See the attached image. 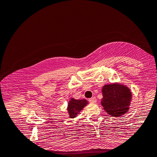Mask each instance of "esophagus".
<instances>
[{"label":"esophagus","instance_id":"esophagus-1","mask_svg":"<svg viewBox=\"0 0 157 157\" xmlns=\"http://www.w3.org/2000/svg\"><path fill=\"white\" fill-rule=\"evenodd\" d=\"M89 101H90V103H95L96 102V98H95V97H93L92 98H90L89 99Z\"/></svg>","mask_w":157,"mask_h":157}]
</instances>
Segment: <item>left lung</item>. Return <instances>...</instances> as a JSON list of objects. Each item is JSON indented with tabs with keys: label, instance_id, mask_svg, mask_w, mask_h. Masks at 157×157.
<instances>
[{
	"label": "left lung",
	"instance_id": "8db88e82",
	"mask_svg": "<svg viewBox=\"0 0 157 157\" xmlns=\"http://www.w3.org/2000/svg\"><path fill=\"white\" fill-rule=\"evenodd\" d=\"M101 105L109 115L118 117L128 111L132 101V92L123 84L115 82L102 88Z\"/></svg>",
	"mask_w": 157,
	"mask_h": 157
}]
</instances>
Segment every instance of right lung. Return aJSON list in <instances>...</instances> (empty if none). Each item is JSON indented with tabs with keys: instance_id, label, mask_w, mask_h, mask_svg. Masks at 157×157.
<instances>
[{
	"instance_id": "add662e5",
	"label": "right lung",
	"mask_w": 157,
	"mask_h": 157,
	"mask_svg": "<svg viewBox=\"0 0 157 157\" xmlns=\"http://www.w3.org/2000/svg\"><path fill=\"white\" fill-rule=\"evenodd\" d=\"M88 102L86 99H75L71 98L68 103L67 111L70 118H73L77 117Z\"/></svg>"
}]
</instances>
